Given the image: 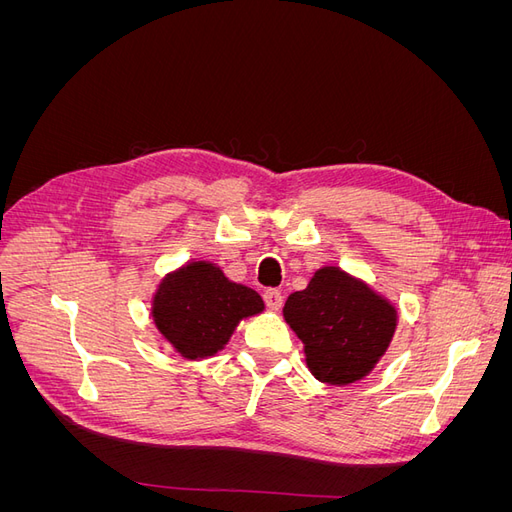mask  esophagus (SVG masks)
Segmentation results:
<instances>
[{
  "label": "esophagus",
  "instance_id": "obj_1",
  "mask_svg": "<svg viewBox=\"0 0 512 512\" xmlns=\"http://www.w3.org/2000/svg\"><path fill=\"white\" fill-rule=\"evenodd\" d=\"M265 303H267V307L271 309V312H280L282 305H284L282 292H280V290H275V288L267 290V292H265Z\"/></svg>",
  "mask_w": 512,
  "mask_h": 512
}]
</instances>
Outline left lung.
<instances>
[{"mask_svg":"<svg viewBox=\"0 0 512 512\" xmlns=\"http://www.w3.org/2000/svg\"><path fill=\"white\" fill-rule=\"evenodd\" d=\"M284 318L303 342L309 371L335 386L363 380L397 327V309L337 267L318 269L305 290L292 292Z\"/></svg>","mask_w":512,"mask_h":512,"instance_id":"1","label":"left lung"}]
</instances>
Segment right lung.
Segmentation results:
<instances>
[{"label":"right lung","mask_w":512,"mask_h":512,"mask_svg":"<svg viewBox=\"0 0 512 512\" xmlns=\"http://www.w3.org/2000/svg\"><path fill=\"white\" fill-rule=\"evenodd\" d=\"M265 309L260 294L230 282L213 262L168 273L153 294L151 316L166 342L190 361L218 354L243 318Z\"/></svg>","instance_id":"right-lung-1"}]
</instances>
